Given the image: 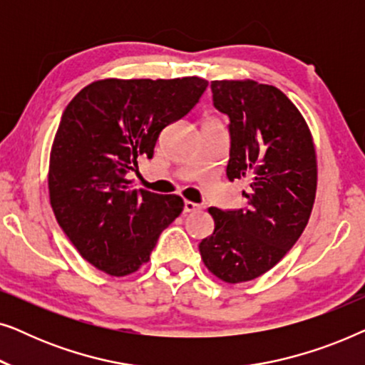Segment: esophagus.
<instances>
[{"label": "esophagus", "instance_id": "obj_1", "mask_svg": "<svg viewBox=\"0 0 365 365\" xmlns=\"http://www.w3.org/2000/svg\"><path fill=\"white\" fill-rule=\"evenodd\" d=\"M199 209V206L197 204H194V202H191V201H184V212H194V211H197Z\"/></svg>", "mask_w": 365, "mask_h": 365}]
</instances>
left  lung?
Instances as JSON below:
<instances>
[{"label":"left lung","mask_w":365,"mask_h":365,"mask_svg":"<svg viewBox=\"0 0 365 365\" xmlns=\"http://www.w3.org/2000/svg\"><path fill=\"white\" fill-rule=\"evenodd\" d=\"M211 89L214 106L229 118L226 176L247 182V206L209 207L214 232L199 252L214 276L237 284L276 266L306 229L316 199V149L307 123L281 89L251 79L212 81Z\"/></svg>","instance_id":"8db88e82"}]
</instances>
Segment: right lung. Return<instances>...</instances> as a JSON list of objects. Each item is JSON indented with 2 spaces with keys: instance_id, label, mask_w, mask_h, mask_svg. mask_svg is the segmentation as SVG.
Instances as JSON below:
<instances>
[{
  "instance_id": "add662e5",
  "label": "right lung",
  "mask_w": 365,
  "mask_h": 365,
  "mask_svg": "<svg viewBox=\"0 0 365 365\" xmlns=\"http://www.w3.org/2000/svg\"><path fill=\"white\" fill-rule=\"evenodd\" d=\"M197 76L101 79L64 109L49 158V201L64 234L109 276L136 272L182 212L174 194L131 189L138 159H151L159 134L186 116L206 91Z\"/></svg>"
}]
</instances>
